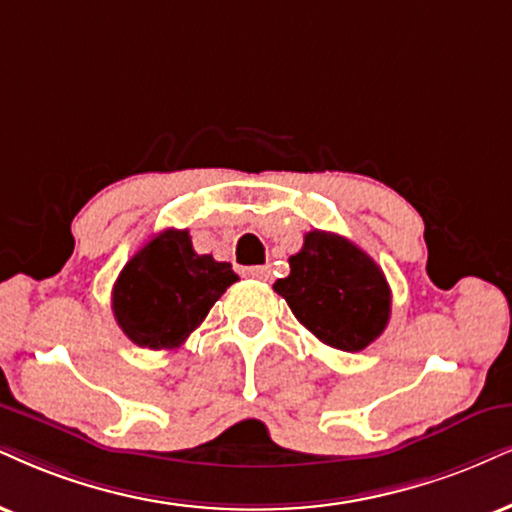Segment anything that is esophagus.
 <instances>
[{
	"instance_id": "obj_1",
	"label": "esophagus",
	"mask_w": 512,
	"mask_h": 512,
	"mask_svg": "<svg viewBox=\"0 0 512 512\" xmlns=\"http://www.w3.org/2000/svg\"><path fill=\"white\" fill-rule=\"evenodd\" d=\"M242 275L254 277V280H270V268L268 266H249V268H242Z\"/></svg>"
}]
</instances>
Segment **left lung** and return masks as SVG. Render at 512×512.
<instances>
[{
	"label": "left lung",
	"instance_id": "obj_1",
	"mask_svg": "<svg viewBox=\"0 0 512 512\" xmlns=\"http://www.w3.org/2000/svg\"><path fill=\"white\" fill-rule=\"evenodd\" d=\"M273 289L332 349L363 351L389 323L387 277L363 249L334 232H308L299 254L289 256V275Z\"/></svg>",
	"mask_w": 512,
	"mask_h": 512
}]
</instances>
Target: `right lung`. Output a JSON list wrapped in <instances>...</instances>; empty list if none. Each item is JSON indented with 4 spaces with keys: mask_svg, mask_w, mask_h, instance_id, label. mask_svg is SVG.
<instances>
[{
    "mask_svg": "<svg viewBox=\"0 0 512 512\" xmlns=\"http://www.w3.org/2000/svg\"><path fill=\"white\" fill-rule=\"evenodd\" d=\"M237 280L230 263L199 256L187 230H163L125 263L113 285V315L142 349H175Z\"/></svg>",
    "mask_w": 512,
    "mask_h": 512,
    "instance_id": "right-lung-1",
    "label": "right lung"
}]
</instances>
